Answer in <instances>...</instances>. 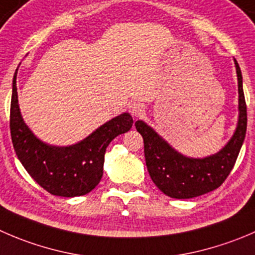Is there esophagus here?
<instances>
[{"label": "esophagus", "mask_w": 255, "mask_h": 255, "mask_svg": "<svg viewBox=\"0 0 255 255\" xmlns=\"http://www.w3.org/2000/svg\"><path fill=\"white\" fill-rule=\"evenodd\" d=\"M129 112L135 117H139L144 112V106L139 102H133L129 105Z\"/></svg>", "instance_id": "34e87169"}]
</instances>
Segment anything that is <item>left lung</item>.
<instances>
[{
	"label": "left lung",
	"mask_w": 255,
	"mask_h": 255,
	"mask_svg": "<svg viewBox=\"0 0 255 255\" xmlns=\"http://www.w3.org/2000/svg\"><path fill=\"white\" fill-rule=\"evenodd\" d=\"M238 76L239 120L236 133L228 144L217 154L203 159L187 158L173 149L142 121L135 128L144 142L147 169L154 184L168 197L188 199L217 189L233 169L247 132V105L238 62L234 59Z\"/></svg>",
	"instance_id": "8db88e82"
}]
</instances>
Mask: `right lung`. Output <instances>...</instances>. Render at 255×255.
I'll return each mask as SVG.
<instances>
[{
  "label": "right lung",
  "mask_w": 255,
  "mask_h": 255,
  "mask_svg": "<svg viewBox=\"0 0 255 255\" xmlns=\"http://www.w3.org/2000/svg\"><path fill=\"white\" fill-rule=\"evenodd\" d=\"M132 125V117L123 113L77 144L70 147L46 144L34 137L22 120L14 73L9 111L14 152L28 174L53 196L71 198L85 196L95 189L103 175L106 148L117 135L129 130Z\"/></svg>",
  "instance_id": "1"
}]
</instances>
